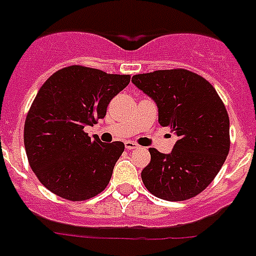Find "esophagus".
Wrapping results in <instances>:
<instances>
[{"instance_id":"1","label":"esophagus","mask_w":256,"mask_h":256,"mask_svg":"<svg viewBox=\"0 0 256 256\" xmlns=\"http://www.w3.org/2000/svg\"><path fill=\"white\" fill-rule=\"evenodd\" d=\"M124 147H126V150H135V148H138L139 146L136 144V143H134V142L128 140L124 143Z\"/></svg>"}]
</instances>
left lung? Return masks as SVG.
<instances>
[{"mask_svg": "<svg viewBox=\"0 0 256 256\" xmlns=\"http://www.w3.org/2000/svg\"><path fill=\"white\" fill-rule=\"evenodd\" d=\"M139 90L156 102L158 124L176 132L170 154L150 148L142 181L154 196L170 202L200 194L229 154V116L214 86L184 68L134 75Z\"/></svg>", "mask_w": 256, "mask_h": 256, "instance_id": "1", "label": "left lung"}]
</instances>
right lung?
<instances>
[{
    "instance_id": "right-lung-1",
    "label": "right lung",
    "mask_w": 256,
    "mask_h": 256,
    "mask_svg": "<svg viewBox=\"0 0 256 256\" xmlns=\"http://www.w3.org/2000/svg\"><path fill=\"white\" fill-rule=\"evenodd\" d=\"M128 83L130 75L72 65L38 90L26 117L24 147L31 169L53 194L80 202L108 186L124 144L102 143L84 128L105 117L112 98Z\"/></svg>"
}]
</instances>
